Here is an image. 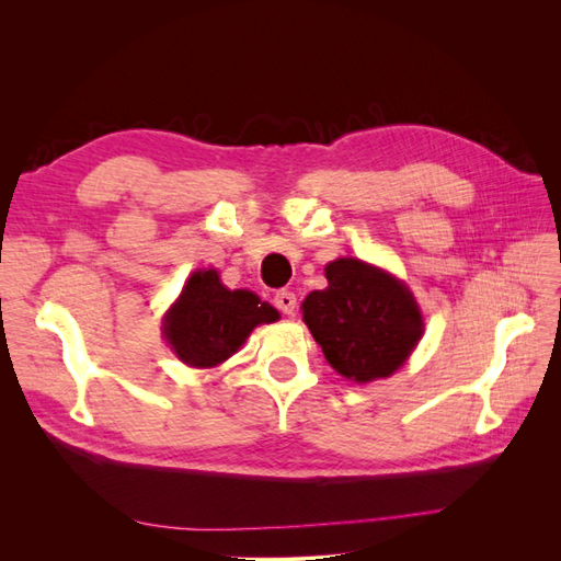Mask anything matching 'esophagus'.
I'll list each match as a JSON object with an SVG mask.
<instances>
[{
  "instance_id": "34e87169",
  "label": "esophagus",
  "mask_w": 561,
  "mask_h": 561,
  "mask_svg": "<svg viewBox=\"0 0 561 561\" xmlns=\"http://www.w3.org/2000/svg\"><path fill=\"white\" fill-rule=\"evenodd\" d=\"M274 304H276V309H278L280 313L293 316L295 309H297V297H295V293H290V290H280V293L274 295Z\"/></svg>"
}]
</instances>
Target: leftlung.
I'll return each instance as SVG.
<instances>
[{"mask_svg": "<svg viewBox=\"0 0 561 561\" xmlns=\"http://www.w3.org/2000/svg\"><path fill=\"white\" fill-rule=\"evenodd\" d=\"M328 287L301 304L316 342L339 375L358 383L390 377L423 334V320L407 287L360 260L325 266Z\"/></svg>", "mask_w": 561, "mask_h": 561, "instance_id": "obj_1", "label": "left lung"}]
</instances>
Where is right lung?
<instances>
[{
  "label": "right lung",
  "instance_id": "right-lung-1",
  "mask_svg": "<svg viewBox=\"0 0 561 561\" xmlns=\"http://www.w3.org/2000/svg\"><path fill=\"white\" fill-rule=\"evenodd\" d=\"M278 320V311L248 290H227L217 271H196L186 280L163 330L178 358L192 367H215L239 351L252 328Z\"/></svg>",
  "mask_w": 561,
  "mask_h": 561
}]
</instances>
